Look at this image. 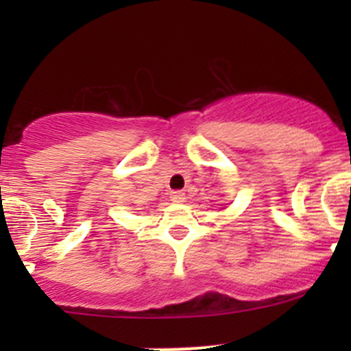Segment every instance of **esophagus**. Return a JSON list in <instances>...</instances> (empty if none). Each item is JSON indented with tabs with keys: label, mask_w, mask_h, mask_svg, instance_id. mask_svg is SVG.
<instances>
[{
	"label": "esophagus",
	"mask_w": 351,
	"mask_h": 351,
	"mask_svg": "<svg viewBox=\"0 0 351 351\" xmlns=\"http://www.w3.org/2000/svg\"><path fill=\"white\" fill-rule=\"evenodd\" d=\"M169 198H171V202H175V204H182V202H185V193L180 192V190H175V192L169 193Z\"/></svg>",
	"instance_id": "1"
}]
</instances>
